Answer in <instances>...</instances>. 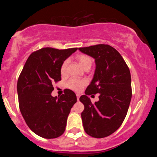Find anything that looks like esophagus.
I'll return each mask as SVG.
<instances>
[{
  "label": "esophagus",
  "instance_id": "34e87169",
  "mask_svg": "<svg viewBox=\"0 0 157 157\" xmlns=\"http://www.w3.org/2000/svg\"><path fill=\"white\" fill-rule=\"evenodd\" d=\"M80 95L79 94H77V100H79V99H80Z\"/></svg>",
  "mask_w": 157,
  "mask_h": 157
}]
</instances>
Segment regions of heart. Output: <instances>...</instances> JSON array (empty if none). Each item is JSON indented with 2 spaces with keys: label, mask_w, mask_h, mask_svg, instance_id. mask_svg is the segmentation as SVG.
<instances>
[{
  "label": "heart",
  "mask_w": 157,
  "mask_h": 157,
  "mask_svg": "<svg viewBox=\"0 0 157 157\" xmlns=\"http://www.w3.org/2000/svg\"><path fill=\"white\" fill-rule=\"evenodd\" d=\"M77 60L80 63L82 68L84 69L86 68H91V65H92V60L89 56L86 55H79L77 56ZM68 65V60H65L61 64L60 71L62 75H64L66 72V68H67ZM87 84V80H83V79H79L76 78V77H72L67 82L68 88L70 89L73 90L75 91H80L82 90V88L84 87Z\"/></svg>",
  "instance_id": "b5f03b06"
}]
</instances>
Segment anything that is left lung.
Returning a JSON list of instances; mask_svg holds the SVG:
<instances>
[{
    "label": "left lung",
    "instance_id": "8db88e82",
    "mask_svg": "<svg viewBox=\"0 0 157 157\" xmlns=\"http://www.w3.org/2000/svg\"><path fill=\"white\" fill-rule=\"evenodd\" d=\"M95 59L96 69L86 94L80 97L85 109L81 113L84 130L94 138L115 132L125 120L132 96L128 66L119 52L107 44L79 48ZM99 93V101L92 104L88 95Z\"/></svg>",
    "mask_w": 157,
    "mask_h": 157
}]
</instances>
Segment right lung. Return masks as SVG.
Returning <instances> with one entry per match:
<instances>
[{"label":"right lung","instance_id":"obj_1","mask_svg":"<svg viewBox=\"0 0 157 157\" xmlns=\"http://www.w3.org/2000/svg\"><path fill=\"white\" fill-rule=\"evenodd\" d=\"M77 50L46 47L32 52L18 77L20 111L29 128L41 137L57 138L66 129L76 94L70 89H65L60 97L51 94L53 84L61 80V64Z\"/></svg>","mask_w":157,"mask_h":157}]
</instances>
